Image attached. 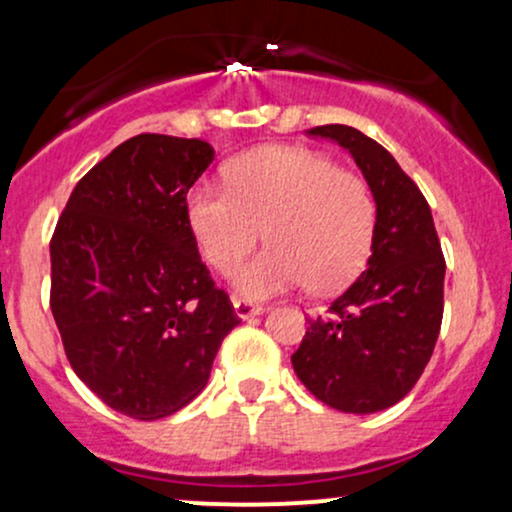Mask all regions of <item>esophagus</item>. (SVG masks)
Listing matches in <instances>:
<instances>
[{
    "mask_svg": "<svg viewBox=\"0 0 512 512\" xmlns=\"http://www.w3.org/2000/svg\"><path fill=\"white\" fill-rule=\"evenodd\" d=\"M233 308H236V315L240 317V320H250V317L262 313V305L245 301V298H236V301H233Z\"/></svg>",
    "mask_w": 512,
    "mask_h": 512,
    "instance_id": "esophagus-1",
    "label": "esophagus"
}]
</instances>
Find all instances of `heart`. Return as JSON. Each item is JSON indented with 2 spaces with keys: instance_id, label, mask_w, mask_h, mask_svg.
Segmentation results:
<instances>
[{
  "instance_id": "1",
  "label": "heart",
  "mask_w": 512,
  "mask_h": 512,
  "mask_svg": "<svg viewBox=\"0 0 512 512\" xmlns=\"http://www.w3.org/2000/svg\"><path fill=\"white\" fill-rule=\"evenodd\" d=\"M187 223L204 260L231 274L250 301L305 284L315 293L342 289L361 272L375 233V197L361 175L332 158L267 146L226 168V187L197 185L187 195Z\"/></svg>"
}]
</instances>
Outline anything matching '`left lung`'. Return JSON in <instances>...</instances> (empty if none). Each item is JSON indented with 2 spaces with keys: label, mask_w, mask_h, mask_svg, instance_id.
Returning <instances> with one entry per match:
<instances>
[{
  "label": "left lung",
  "mask_w": 512,
  "mask_h": 512,
  "mask_svg": "<svg viewBox=\"0 0 512 512\" xmlns=\"http://www.w3.org/2000/svg\"><path fill=\"white\" fill-rule=\"evenodd\" d=\"M354 156L375 197L366 272L334 298L291 356L298 380L327 407L373 414L424 373L443 322L445 257L431 207L387 149L346 125L308 129Z\"/></svg>",
  "instance_id": "left-lung-1"
}]
</instances>
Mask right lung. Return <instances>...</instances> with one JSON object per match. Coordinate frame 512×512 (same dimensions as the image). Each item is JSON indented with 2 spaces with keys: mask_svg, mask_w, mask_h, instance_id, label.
I'll return each instance as SVG.
<instances>
[{
  "mask_svg": "<svg viewBox=\"0 0 512 512\" xmlns=\"http://www.w3.org/2000/svg\"><path fill=\"white\" fill-rule=\"evenodd\" d=\"M211 161L202 139L137 134L76 182L52 233L50 308L64 354L129 419L190 404L240 322L187 223V192Z\"/></svg>",
  "mask_w": 512,
  "mask_h": 512,
  "instance_id": "obj_1",
  "label": "right lung"
}]
</instances>
